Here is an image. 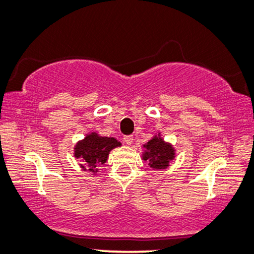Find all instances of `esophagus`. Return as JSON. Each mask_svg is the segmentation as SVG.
<instances>
[{"label":"esophagus","mask_w":254,"mask_h":254,"mask_svg":"<svg viewBox=\"0 0 254 254\" xmlns=\"http://www.w3.org/2000/svg\"><path fill=\"white\" fill-rule=\"evenodd\" d=\"M124 143L127 144V145H131V144L133 143V137L131 136V134H129V136H124Z\"/></svg>","instance_id":"esophagus-1"}]
</instances>
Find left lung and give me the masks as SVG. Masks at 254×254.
Returning a JSON list of instances; mask_svg holds the SVG:
<instances>
[{
    "label": "left lung",
    "instance_id": "obj_1",
    "mask_svg": "<svg viewBox=\"0 0 254 254\" xmlns=\"http://www.w3.org/2000/svg\"><path fill=\"white\" fill-rule=\"evenodd\" d=\"M143 159L149 163L150 168L153 170H163L170 165V162L175 159L176 150L168 142H164L160 134H156L153 138L144 144Z\"/></svg>",
    "mask_w": 254,
    "mask_h": 254
}]
</instances>
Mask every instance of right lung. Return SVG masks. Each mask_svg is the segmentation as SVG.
<instances>
[{"label": "right lung", "instance_id": "right-lung-1", "mask_svg": "<svg viewBox=\"0 0 254 254\" xmlns=\"http://www.w3.org/2000/svg\"><path fill=\"white\" fill-rule=\"evenodd\" d=\"M121 145L116 138L102 137L98 133L91 132L76 144L73 155L81 162L83 170L97 173V168L107 162L110 151Z\"/></svg>", "mask_w": 254, "mask_h": 254}]
</instances>
